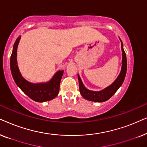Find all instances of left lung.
I'll return each mask as SVG.
<instances>
[{
  "mask_svg": "<svg viewBox=\"0 0 147 147\" xmlns=\"http://www.w3.org/2000/svg\"><path fill=\"white\" fill-rule=\"evenodd\" d=\"M121 49H122V68L121 71L119 76L116 78V80L112 83L111 85L106 88L105 89L101 90V91H92V90H88L83 84L82 82L81 78L80 76L78 75V80H79V86H80V92L82 97L85 99L90 100L92 102H105L108 99H110L116 92L117 91L121 85L123 83L124 78H125L126 69H127V61H126V53L123 49V44L121 40Z\"/></svg>",
  "mask_w": 147,
  "mask_h": 147,
  "instance_id": "obj_1",
  "label": "left lung"
}]
</instances>
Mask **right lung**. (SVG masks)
<instances>
[{
    "label": "right lung",
    "instance_id": "1",
    "mask_svg": "<svg viewBox=\"0 0 147 147\" xmlns=\"http://www.w3.org/2000/svg\"><path fill=\"white\" fill-rule=\"evenodd\" d=\"M21 36L16 40L11 56V71L15 83L20 89L35 102H43L53 100L58 95L63 70L57 71L51 80L45 83L33 84L24 79L20 73L17 61V47Z\"/></svg>",
    "mask_w": 147,
    "mask_h": 147
}]
</instances>
